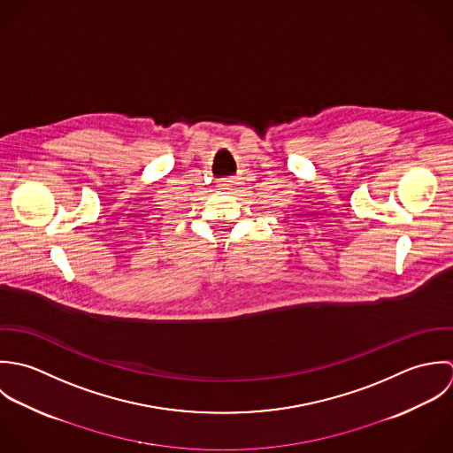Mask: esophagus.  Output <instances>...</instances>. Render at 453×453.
<instances>
[{
    "label": "esophagus",
    "mask_w": 453,
    "mask_h": 453,
    "mask_svg": "<svg viewBox=\"0 0 453 453\" xmlns=\"http://www.w3.org/2000/svg\"><path fill=\"white\" fill-rule=\"evenodd\" d=\"M236 185H238V181L234 180V179H226V180L219 183V188L220 190H233Z\"/></svg>",
    "instance_id": "obj_1"
}]
</instances>
